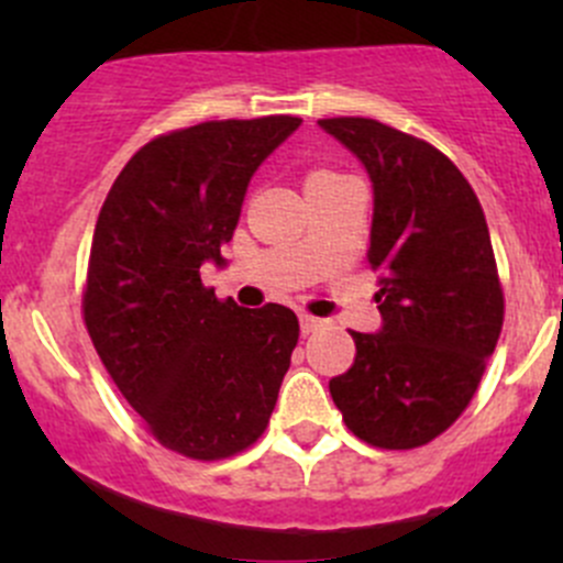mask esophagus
I'll return each instance as SVG.
<instances>
[{"instance_id": "34e87169", "label": "esophagus", "mask_w": 563, "mask_h": 563, "mask_svg": "<svg viewBox=\"0 0 563 563\" xmlns=\"http://www.w3.org/2000/svg\"><path fill=\"white\" fill-rule=\"evenodd\" d=\"M321 318H316V316H308V313H302L299 316V329H302V334H313L316 329H321Z\"/></svg>"}]
</instances>
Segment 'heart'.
<instances>
[{"mask_svg":"<svg viewBox=\"0 0 563 563\" xmlns=\"http://www.w3.org/2000/svg\"><path fill=\"white\" fill-rule=\"evenodd\" d=\"M323 176H338V174H334V172H327V168H316V172L308 176V181H310V179H323Z\"/></svg>","mask_w":563,"mask_h":563,"instance_id":"b5f03b06","label":"heart"}]
</instances>
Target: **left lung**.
<instances>
[{
	"label": "left lung",
	"mask_w": 563,
	"mask_h": 563,
	"mask_svg": "<svg viewBox=\"0 0 563 563\" xmlns=\"http://www.w3.org/2000/svg\"><path fill=\"white\" fill-rule=\"evenodd\" d=\"M373 181L367 264L378 272V334L351 332L354 365L329 395L356 439L417 450L455 424L504 323L485 212L460 168L378 119H318Z\"/></svg>",
	"instance_id": "left-lung-1"
}]
</instances>
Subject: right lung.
I'll list each match as a JSON object with an SVG mask.
<instances>
[{
  "instance_id": "right-lung-1",
  "label": "right lung",
  "mask_w": 563,
  "mask_h": 563,
  "mask_svg": "<svg viewBox=\"0 0 563 563\" xmlns=\"http://www.w3.org/2000/svg\"><path fill=\"white\" fill-rule=\"evenodd\" d=\"M299 122L214 119L157 135L98 214L84 323L111 382L176 455L223 460L255 444L291 365L294 310L218 299L201 264L223 261L250 176Z\"/></svg>"
}]
</instances>
